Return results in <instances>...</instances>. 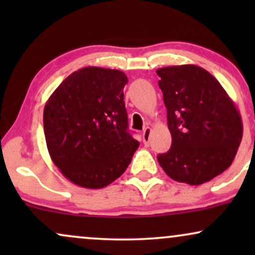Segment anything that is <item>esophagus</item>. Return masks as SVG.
Returning <instances> with one entry per match:
<instances>
[{
    "instance_id": "esophagus-1",
    "label": "esophagus",
    "mask_w": 255,
    "mask_h": 255,
    "mask_svg": "<svg viewBox=\"0 0 255 255\" xmlns=\"http://www.w3.org/2000/svg\"><path fill=\"white\" fill-rule=\"evenodd\" d=\"M150 136H151V128L146 127L144 131H142V141H144V144L146 146L150 144Z\"/></svg>"
}]
</instances>
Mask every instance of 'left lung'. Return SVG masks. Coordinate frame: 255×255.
I'll return each mask as SVG.
<instances>
[{
  "mask_svg": "<svg viewBox=\"0 0 255 255\" xmlns=\"http://www.w3.org/2000/svg\"><path fill=\"white\" fill-rule=\"evenodd\" d=\"M166 108L171 147L157 159L177 182H209L233 163L244 125L218 80L201 67L182 64L157 69Z\"/></svg>",
  "mask_w": 255,
  "mask_h": 255,
  "instance_id": "left-lung-1",
  "label": "left lung"
}]
</instances>
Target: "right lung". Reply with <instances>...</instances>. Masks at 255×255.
Segmentation results:
<instances>
[{"mask_svg": "<svg viewBox=\"0 0 255 255\" xmlns=\"http://www.w3.org/2000/svg\"><path fill=\"white\" fill-rule=\"evenodd\" d=\"M127 83L118 69L85 67L64 79L46 102L43 124L48 151L73 183L103 188L131 162L139 141L128 131Z\"/></svg>", "mask_w": 255, "mask_h": 255, "instance_id": "right-lung-1", "label": "right lung"}]
</instances>
